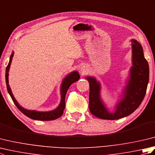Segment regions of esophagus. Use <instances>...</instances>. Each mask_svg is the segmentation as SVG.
Listing matches in <instances>:
<instances>
[{
	"instance_id": "esophagus-1",
	"label": "esophagus",
	"mask_w": 155,
	"mask_h": 155,
	"mask_svg": "<svg viewBox=\"0 0 155 155\" xmlns=\"http://www.w3.org/2000/svg\"><path fill=\"white\" fill-rule=\"evenodd\" d=\"M83 70H84V69H81V71H83Z\"/></svg>"
}]
</instances>
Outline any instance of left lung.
I'll return each instance as SVG.
<instances>
[{"label":"left lung","mask_w":155,"mask_h":155,"mask_svg":"<svg viewBox=\"0 0 155 155\" xmlns=\"http://www.w3.org/2000/svg\"><path fill=\"white\" fill-rule=\"evenodd\" d=\"M130 41L133 67L123 98L117 104L113 113L107 110L101 100L100 83L94 77H87L90 87L89 110L94 116L101 119L116 120L128 116L139 107L145 96L149 79V64L144 57L142 46L134 39Z\"/></svg>","instance_id":"left-lung-1"}]
</instances>
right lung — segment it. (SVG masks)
<instances>
[{
  "label": "right lung",
  "instance_id": "obj_1",
  "mask_svg": "<svg viewBox=\"0 0 155 155\" xmlns=\"http://www.w3.org/2000/svg\"><path fill=\"white\" fill-rule=\"evenodd\" d=\"M13 56H14V52H12V54L10 57V61L7 67L6 68V74H5V79H6V88H7V91L8 93L11 96L12 100L14 102L15 104L19 110L22 112L26 116L32 118L34 120H52L57 119V118H59L62 116V114H63L64 110L65 108V97L67 92L68 89V88L70 87L71 85L78 81L80 78V75L78 74L77 71L72 72L71 73H69L67 77H66L63 81L61 86V101L60 104L58 105V107L56 108V109L48 111V112H40L37 110H31L25 109L23 107H22L20 105L18 102L15 98L14 96H13L12 93L8 84V71L10 69V67H11V64L12 62V59Z\"/></svg>",
  "mask_w": 155,
  "mask_h": 155
}]
</instances>
